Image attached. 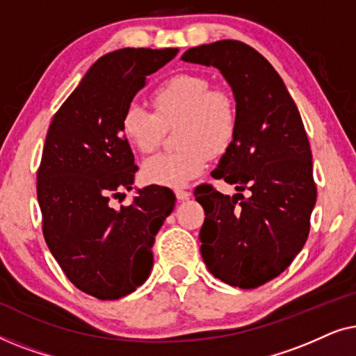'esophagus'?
Returning <instances> with one entry per match:
<instances>
[{
    "mask_svg": "<svg viewBox=\"0 0 356 356\" xmlns=\"http://www.w3.org/2000/svg\"><path fill=\"white\" fill-rule=\"evenodd\" d=\"M175 194H177L178 201H186V199L191 197V191L189 189H177Z\"/></svg>",
    "mask_w": 356,
    "mask_h": 356,
    "instance_id": "obj_1",
    "label": "esophagus"
}]
</instances>
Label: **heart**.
<instances>
[{
    "label": "heart",
    "instance_id": "1",
    "mask_svg": "<svg viewBox=\"0 0 356 356\" xmlns=\"http://www.w3.org/2000/svg\"><path fill=\"white\" fill-rule=\"evenodd\" d=\"M152 102L155 111L129 102L121 116V129L139 152L149 154L162 143L165 126L181 123L177 133L181 147L145 160L143 175L160 186H186L204 172L211 154L220 155L230 147L238 128L235 100L213 90L206 77L179 74L157 87Z\"/></svg>",
    "mask_w": 356,
    "mask_h": 356
}]
</instances>
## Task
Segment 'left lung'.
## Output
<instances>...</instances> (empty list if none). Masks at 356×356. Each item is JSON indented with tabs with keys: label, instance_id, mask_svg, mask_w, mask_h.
<instances>
[{
	"label": "left lung",
	"instance_id": "8db88e82",
	"mask_svg": "<svg viewBox=\"0 0 356 356\" xmlns=\"http://www.w3.org/2000/svg\"><path fill=\"white\" fill-rule=\"evenodd\" d=\"M183 60L220 70L238 110L235 138L212 172L238 193L225 196L207 183L194 189L206 212L204 262L225 284L256 289L280 275L308 240L318 189L305 124L279 72L246 43L194 47Z\"/></svg>",
	"mask_w": 356,
	"mask_h": 356
}]
</instances>
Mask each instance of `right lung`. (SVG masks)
<instances>
[{
	"mask_svg": "<svg viewBox=\"0 0 356 356\" xmlns=\"http://www.w3.org/2000/svg\"><path fill=\"white\" fill-rule=\"evenodd\" d=\"M177 48H123L102 56L53 116L37 172L42 230L53 257L84 293L129 295L149 277L152 246L175 194L150 184L131 206L110 201L131 189L138 165L121 129L126 105Z\"/></svg>",
	"mask_w": 356,
	"mask_h": 356,
	"instance_id": "obj_1",
	"label": "right lung"
}]
</instances>
